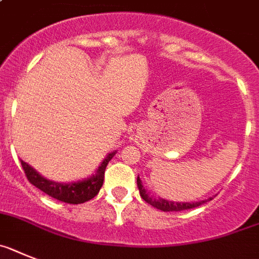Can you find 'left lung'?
<instances>
[{"mask_svg":"<svg viewBox=\"0 0 259 259\" xmlns=\"http://www.w3.org/2000/svg\"><path fill=\"white\" fill-rule=\"evenodd\" d=\"M137 185H138L141 197H142L148 204L154 206V207L157 208V210L165 211V212H168V211H183V210H189V208H194L212 199V198H208V199H206V201L192 202V203H189V202H186V203H181V202H170V201H165V199H163V198L151 197V195L146 192V189L143 188L142 181H141L139 177H137Z\"/></svg>","mask_w":259,"mask_h":259,"instance_id":"1","label":"left lung"}]
</instances>
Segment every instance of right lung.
Returning a JSON list of instances; mask_svg holds the SVG:
<instances>
[{
    "mask_svg": "<svg viewBox=\"0 0 259 259\" xmlns=\"http://www.w3.org/2000/svg\"><path fill=\"white\" fill-rule=\"evenodd\" d=\"M114 154H116V151L107 155V157L100 164V167L98 168L95 175H92L90 179L71 184H60L55 183V181H49V180L40 176L39 173L36 172L31 165L24 163L23 160H21V163L22 168H23L24 173H26L27 180L33 186L40 189L41 192L48 194L49 197L58 199V201L70 204H79L90 201V199H92L98 194L100 188L103 186V183H104L105 168H107L108 163L111 161L112 157L114 156Z\"/></svg>",
    "mask_w": 259,
    "mask_h": 259,
    "instance_id": "add662e5",
    "label": "right lung"
}]
</instances>
